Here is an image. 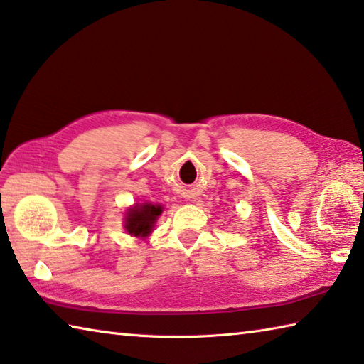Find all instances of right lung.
Returning <instances> with one entry per match:
<instances>
[{
  "mask_svg": "<svg viewBox=\"0 0 364 364\" xmlns=\"http://www.w3.org/2000/svg\"><path fill=\"white\" fill-rule=\"evenodd\" d=\"M162 213V205L153 203H141L135 205L134 208L129 210L125 216V229L130 235L135 237H148L154 228L157 216Z\"/></svg>",
  "mask_w": 364,
  "mask_h": 364,
  "instance_id": "add662e5",
  "label": "right lung"
}]
</instances>
